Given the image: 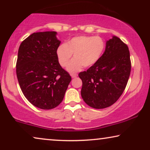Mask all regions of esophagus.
<instances>
[{"instance_id":"34e87169","label":"esophagus","mask_w":150,"mask_h":150,"mask_svg":"<svg viewBox=\"0 0 150 150\" xmlns=\"http://www.w3.org/2000/svg\"><path fill=\"white\" fill-rule=\"evenodd\" d=\"M71 78H73V79H74V78L77 76V74H71Z\"/></svg>"}]
</instances>
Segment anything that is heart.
<instances>
[{
    "label": "heart",
    "instance_id": "obj_1",
    "mask_svg": "<svg viewBox=\"0 0 150 150\" xmlns=\"http://www.w3.org/2000/svg\"><path fill=\"white\" fill-rule=\"evenodd\" d=\"M104 48L105 42L100 37L82 35L60 45L57 50V56L59 64L65 67L74 54V59L69 63L67 69L70 73H75L83 66L89 67L96 64Z\"/></svg>",
    "mask_w": 150,
    "mask_h": 150
}]
</instances>
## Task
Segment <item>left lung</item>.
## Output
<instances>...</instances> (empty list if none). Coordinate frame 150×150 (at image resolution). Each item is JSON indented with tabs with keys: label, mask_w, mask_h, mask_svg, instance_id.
I'll list each match as a JSON object with an SVG mask.
<instances>
[{
	"label": "left lung",
	"mask_w": 150,
	"mask_h": 150,
	"mask_svg": "<svg viewBox=\"0 0 150 150\" xmlns=\"http://www.w3.org/2000/svg\"><path fill=\"white\" fill-rule=\"evenodd\" d=\"M128 47L112 36L106 43L105 51L96 64L80 72L81 96L92 108L101 109L113 104L124 92L130 74Z\"/></svg>",
	"instance_id": "left-lung-1"
}]
</instances>
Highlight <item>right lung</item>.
<instances>
[{
    "instance_id": "right-lung-1",
    "label": "right lung",
    "mask_w": 150,
    "mask_h": 150,
    "mask_svg": "<svg viewBox=\"0 0 150 150\" xmlns=\"http://www.w3.org/2000/svg\"><path fill=\"white\" fill-rule=\"evenodd\" d=\"M57 32L33 33L21 43L16 74L26 99L44 110L62 102L71 78L59 64L57 50L61 42Z\"/></svg>"
}]
</instances>
